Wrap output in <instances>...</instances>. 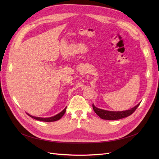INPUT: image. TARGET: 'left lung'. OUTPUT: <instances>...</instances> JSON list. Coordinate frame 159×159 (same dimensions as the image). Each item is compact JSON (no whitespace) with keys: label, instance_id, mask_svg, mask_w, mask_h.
Here are the masks:
<instances>
[{"label":"left lung","instance_id":"left-lung-1","mask_svg":"<svg viewBox=\"0 0 159 159\" xmlns=\"http://www.w3.org/2000/svg\"><path fill=\"white\" fill-rule=\"evenodd\" d=\"M140 104V102L137 105H136L135 107L131 108L130 110L121 111H107L102 109H100V108L95 107L93 104V108L94 111L97 113V115L98 116H100L102 119L113 120L121 119L131 115L136 110V109L139 107Z\"/></svg>","mask_w":159,"mask_h":159}]
</instances>
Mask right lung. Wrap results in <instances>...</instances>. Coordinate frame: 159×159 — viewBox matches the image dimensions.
<instances>
[{"mask_svg": "<svg viewBox=\"0 0 159 159\" xmlns=\"http://www.w3.org/2000/svg\"><path fill=\"white\" fill-rule=\"evenodd\" d=\"M66 107L67 106L64 108V109L61 111L59 113L57 114L55 116H51V117H46V118H44V117H38V116H32L28 113H27L30 116H31V118L34 119H36V120H40V121H43V122H54V121H57L58 120H59L61 119L62 116L64 115L66 111Z\"/></svg>", "mask_w": 159, "mask_h": 159, "instance_id": "add662e5", "label": "right lung"}]
</instances>
